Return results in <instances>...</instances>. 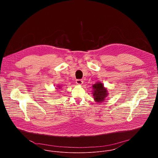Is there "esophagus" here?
Masks as SVG:
<instances>
[{"label":"esophagus","instance_id":"1","mask_svg":"<svg viewBox=\"0 0 158 158\" xmlns=\"http://www.w3.org/2000/svg\"><path fill=\"white\" fill-rule=\"evenodd\" d=\"M76 82L79 84V85H81L82 83H83V81L82 79H76Z\"/></svg>","mask_w":158,"mask_h":158}]
</instances>
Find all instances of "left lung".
Returning <instances> with one entry per match:
<instances>
[{
  "instance_id": "1",
  "label": "left lung",
  "mask_w": 158,
  "mask_h": 158,
  "mask_svg": "<svg viewBox=\"0 0 158 158\" xmlns=\"http://www.w3.org/2000/svg\"><path fill=\"white\" fill-rule=\"evenodd\" d=\"M93 96L96 102H103L108 95L107 89L104 87L101 82H96L93 85Z\"/></svg>"
}]
</instances>
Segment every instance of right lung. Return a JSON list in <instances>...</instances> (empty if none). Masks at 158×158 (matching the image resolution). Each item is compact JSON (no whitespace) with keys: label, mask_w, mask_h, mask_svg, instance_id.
I'll return each mask as SVG.
<instances>
[{"label":"right lung","mask_w":158,"mask_h":158,"mask_svg":"<svg viewBox=\"0 0 158 158\" xmlns=\"http://www.w3.org/2000/svg\"><path fill=\"white\" fill-rule=\"evenodd\" d=\"M59 88H60V87H59Z\"/></svg>","instance_id":"right-lung-1"}]
</instances>
